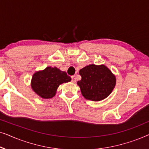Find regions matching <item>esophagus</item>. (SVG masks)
I'll list each match as a JSON object with an SVG mask.
<instances>
[{"instance_id":"34e87169","label":"esophagus","mask_w":149,"mask_h":149,"mask_svg":"<svg viewBox=\"0 0 149 149\" xmlns=\"http://www.w3.org/2000/svg\"><path fill=\"white\" fill-rule=\"evenodd\" d=\"M71 78H72V83H75V82H76V77H75L74 75H73V76L71 77Z\"/></svg>"}]
</instances>
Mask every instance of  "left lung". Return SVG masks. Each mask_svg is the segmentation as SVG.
Segmentation results:
<instances>
[{"label": "left lung", "mask_w": 149, "mask_h": 149, "mask_svg": "<svg viewBox=\"0 0 149 149\" xmlns=\"http://www.w3.org/2000/svg\"><path fill=\"white\" fill-rule=\"evenodd\" d=\"M81 80L77 82L85 99L98 102L107 98L116 85V77L105 65L89 64L79 70Z\"/></svg>", "instance_id": "left-lung-1"}]
</instances>
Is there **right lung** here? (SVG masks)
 I'll return each mask as SVG.
<instances>
[{"label":"right lung","mask_w":149,"mask_h":149,"mask_svg":"<svg viewBox=\"0 0 149 149\" xmlns=\"http://www.w3.org/2000/svg\"><path fill=\"white\" fill-rule=\"evenodd\" d=\"M70 81V77L66 72L57 67L48 66L34 73L30 85L32 90L38 96L43 99H50L56 95L60 85Z\"/></svg>","instance_id":"1"}]
</instances>
